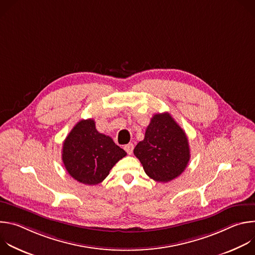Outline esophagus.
Instances as JSON below:
<instances>
[{"mask_svg": "<svg viewBox=\"0 0 255 255\" xmlns=\"http://www.w3.org/2000/svg\"><path fill=\"white\" fill-rule=\"evenodd\" d=\"M133 148H134V145L132 143H129V144H127V145H125V146H124V149H125V151L128 154H132Z\"/></svg>", "mask_w": 255, "mask_h": 255, "instance_id": "obj_1", "label": "esophagus"}]
</instances>
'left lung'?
<instances>
[{
	"label": "left lung",
	"mask_w": 255,
	"mask_h": 255,
	"mask_svg": "<svg viewBox=\"0 0 255 255\" xmlns=\"http://www.w3.org/2000/svg\"><path fill=\"white\" fill-rule=\"evenodd\" d=\"M134 154L146 174L160 183H167L183 173L191 157L185 131L168 113L155 114L151 118Z\"/></svg>",
	"instance_id": "8db88e82"
}]
</instances>
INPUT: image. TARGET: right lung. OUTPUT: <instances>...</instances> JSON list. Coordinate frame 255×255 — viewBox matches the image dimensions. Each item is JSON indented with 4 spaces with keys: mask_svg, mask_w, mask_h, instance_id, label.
<instances>
[{
    "mask_svg": "<svg viewBox=\"0 0 255 255\" xmlns=\"http://www.w3.org/2000/svg\"><path fill=\"white\" fill-rule=\"evenodd\" d=\"M126 154L110 136L96 129L93 119L78 122L62 147V161L69 175L89 186L102 183Z\"/></svg>",
    "mask_w": 255,
    "mask_h": 255,
    "instance_id": "obj_1",
    "label": "right lung"
}]
</instances>
